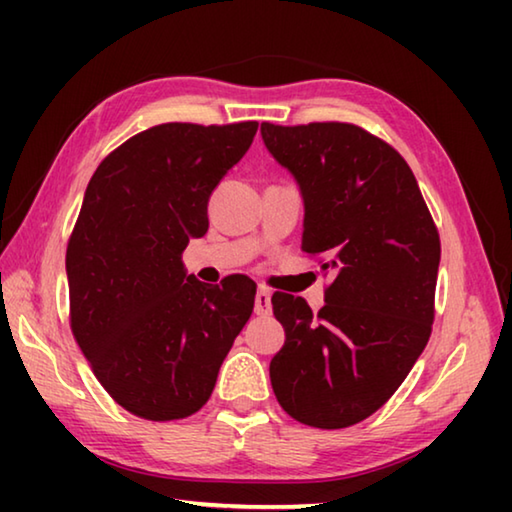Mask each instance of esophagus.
<instances>
[{"mask_svg": "<svg viewBox=\"0 0 512 512\" xmlns=\"http://www.w3.org/2000/svg\"><path fill=\"white\" fill-rule=\"evenodd\" d=\"M271 291L268 289H259L255 293V314L257 316H271Z\"/></svg>", "mask_w": 512, "mask_h": 512, "instance_id": "34e87169", "label": "esophagus"}]
</instances>
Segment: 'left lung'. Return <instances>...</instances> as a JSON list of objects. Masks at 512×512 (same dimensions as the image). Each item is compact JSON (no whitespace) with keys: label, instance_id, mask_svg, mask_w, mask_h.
Listing matches in <instances>:
<instances>
[{"label":"left lung","instance_id":"obj_1","mask_svg":"<svg viewBox=\"0 0 512 512\" xmlns=\"http://www.w3.org/2000/svg\"><path fill=\"white\" fill-rule=\"evenodd\" d=\"M268 153L305 203L302 250L334 271L325 305L273 293L287 334L271 359L291 418L343 429L388 402L429 341L440 239L418 180L393 146L354 124H262Z\"/></svg>","mask_w":512,"mask_h":512}]
</instances>
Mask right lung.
Listing matches in <instances>:
<instances>
[{"instance_id": "obj_1", "label": "right lung", "mask_w": 512, "mask_h": 512, "mask_svg": "<svg viewBox=\"0 0 512 512\" xmlns=\"http://www.w3.org/2000/svg\"><path fill=\"white\" fill-rule=\"evenodd\" d=\"M257 121L160 124L103 160L67 244L69 323L112 400L144 420H180L210 400L255 305V282L187 275L214 187L244 158Z\"/></svg>"}]
</instances>
